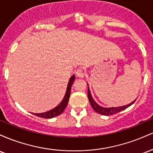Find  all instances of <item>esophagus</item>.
I'll return each instance as SVG.
<instances>
[{"mask_svg": "<svg viewBox=\"0 0 153 153\" xmlns=\"http://www.w3.org/2000/svg\"><path fill=\"white\" fill-rule=\"evenodd\" d=\"M75 74L79 78H83L84 77V72L82 68H79L77 69L76 72H75Z\"/></svg>", "mask_w": 153, "mask_h": 153, "instance_id": "obj_1", "label": "esophagus"}]
</instances>
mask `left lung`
<instances>
[{
    "mask_svg": "<svg viewBox=\"0 0 153 153\" xmlns=\"http://www.w3.org/2000/svg\"><path fill=\"white\" fill-rule=\"evenodd\" d=\"M88 97L89 101H90L91 106H92V108H94L95 111L100 114L106 115V116L113 115V114H115L119 113V112L122 111L124 110L125 108H128L129 106H130L131 105L133 104V103L135 102V101H136V100H134V101H132V102L129 103V104L125 105V106H123L111 107V108H104V107H102L99 106V104H97L96 101L94 100V99H93L92 96H91L90 89H89L88 85Z\"/></svg>",
    "mask_w": 153,
    "mask_h": 153,
    "instance_id": "8db88e82",
    "label": "left lung"
}]
</instances>
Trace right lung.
Returning a JSON list of instances; mask_svg holds the SVG:
<instances>
[{"mask_svg": "<svg viewBox=\"0 0 153 153\" xmlns=\"http://www.w3.org/2000/svg\"><path fill=\"white\" fill-rule=\"evenodd\" d=\"M75 75H73L70 79L69 82H68V87H67V91L65 93V95L64 96V99L57 106H56L55 108L49 111L44 112V113H39V114H34L35 116H37L39 117H42V118L45 119H51L53 118V117L59 116V114L62 113L65 109L67 105H68V101H69L70 96H71V86L73 85V82L75 80Z\"/></svg>", "mask_w": 153, "mask_h": 153, "instance_id": "1", "label": "right lung"}]
</instances>
